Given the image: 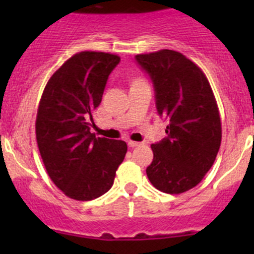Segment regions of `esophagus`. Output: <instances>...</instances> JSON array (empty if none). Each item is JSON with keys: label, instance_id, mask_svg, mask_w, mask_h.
Returning <instances> with one entry per match:
<instances>
[{"label": "esophagus", "instance_id": "esophagus-1", "mask_svg": "<svg viewBox=\"0 0 254 254\" xmlns=\"http://www.w3.org/2000/svg\"><path fill=\"white\" fill-rule=\"evenodd\" d=\"M140 145V142H136V141H128V146L129 147H136Z\"/></svg>", "mask_w": 254, "mask_h": 254}]
</instances>
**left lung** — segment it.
I'll return each mask as SVG.
<instances>
[{
    "label": "left lung",
    "mask_w": 254,
    "mask_h": 254,
    "mask_svg": "<svg viewBox=\"0 0 254 254\" xmlns=\"http://www.w3.org/2000/svg\"><path fill=\"white\" fill-rule=\"evenodd\" d=\"M154 84L167 137L152 143L146 169L151 185L170 194L196 187L212 167L221 143V121L207 77L186 56L170 49L137 55Z\"/></svg>",
    "instance_id": "8db88e82"
}]
</instances>
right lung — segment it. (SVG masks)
I'll use <instances>...</instances> for the list:
<instances>
[{"instance_id": "1", "label": "right lung", "mask_w": 254, "mask_h": 254, "mask_svg": "<svg viewBox=\"0 0 254 254\" xmlns=\"http://www.w3.org/2000/svg\"><path fill=\"white\" fill-rule=\"evenodd\" d=\"M121 58L112 53H76L56 71L38 107L35 133L49 178L67 197L98 198L113 186L127 152L121 140L90 132L93 113Z\"/></svg>"}]
</instances>
